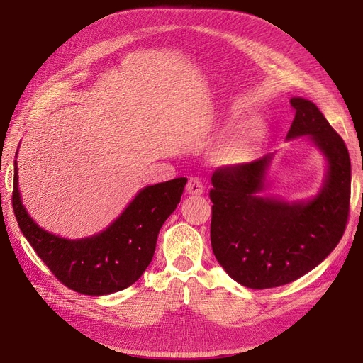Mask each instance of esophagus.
Instances as JSON below:
<instances>
[{
  "mask_svg": "<svg viewBox=\"0 0 363 363\" xmlns=\"http://www.w3.org/2000/svg\"><path fill=\"white\" fill-rule=\"evenodd\" d=\"M203 191H204L203 183L199 177H191L188 184H186V192L191 195H201Z\"/></svg>",
  "mask_w": 363,
  "mask_h": 363,
  "instance_id": "esophagus-1",
  "label": "esophagus"
}]
</instances>
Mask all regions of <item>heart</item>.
I'll return each mask as SVG.
<instances>
[{"label":"heart","instance_id":"obj_1","mask_svg":"<svg viewBox=\"0 0 363 363\" xmlns=\"http://www.w3.org/2000/svg\"><path fill=\"white\" fill-rule=\"evenodd\" d=\"M262 139V128L256 124L248 125L244 131L230 139L219 152V159L224 163L245 162L255 156Z\"/></svg>","mask_w":363,"mask_h":363}]
</instances>
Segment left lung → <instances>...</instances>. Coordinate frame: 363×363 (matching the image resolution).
<instances>
[{
	"mask_svg": "<svg viewBox=\"0 0 363 363\" xmlns=\"http://www.w3.org/2000/svg\"><path fill=\"white\" fill-rule=\"evenodd\" d=\"M288 139L311 136L327 159V177L309 201L284 203L259 195L274 155L212 175L211 240L216 260L251 289L288 284L330 255L350 213L351 163L344 139L312 101L292 98Z\"/></svg>",
	"mask_w": 363,
	"mask_h": 363,
	"instance_id": "8db88e82",
	"label": "left lung"
}]
</instances>
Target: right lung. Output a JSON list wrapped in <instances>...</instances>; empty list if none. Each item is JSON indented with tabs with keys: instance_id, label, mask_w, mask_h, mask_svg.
Masks as SVG:
<instances>
[{
	"instance_id": "right-lung-1",
	"label": "right lung",
	"mask_w": 363,
	"mask_h": 363,
	"mask_svg": "<svg viewBox=\"0 0 363 363\" xmlns=\"http://www.w3.org/2000/svg\"><path fill=\"white\" fill-rule=\"evenodd\" d=\"M186 182L180 177L147 186L104 232L77 240L51 235L30 218L18 191L16 162L12 206L21 232L59 281L79 294L107 295L131 286L144 274Z\"/></svg>"
}]
</instances>
